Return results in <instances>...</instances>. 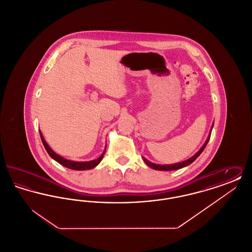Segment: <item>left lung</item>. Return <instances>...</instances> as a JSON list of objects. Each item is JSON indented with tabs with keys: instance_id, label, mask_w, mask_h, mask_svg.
I'll use <instances>...</instances> for the list:
<instances>
[{
	"instance_id": "1",
	"label": "left lung",
	"mask_w": 252,
	"mask_h": 252,
	"mask_svg": "<svg viewBox=\"0 0 252 252\" xmlns=\"http://www.w3.org/2000/svg\"><path fill=\"white\" fill-rule=\"evenodd\" d=\"M212 128H213V127H212ZM211 132H212V130H211ZM210 137H211V134H210V136L208 137V139H207L206 143L203 144V146L200 148V150H199L195 155H193L192 158H188L187 160H184V161H182V162L171 164V165H159V164L152 163V162H150L149 160H147L146 158H144V162H145L149 167L153 168V169H155V170H159V171H172V170H178V169H180V168L185 167V166L191 164L192 161H194V160L196 159V158L202 153V151L205 149L206 145H207L209 140H210Z\"/></svg>"
}]
</instances>
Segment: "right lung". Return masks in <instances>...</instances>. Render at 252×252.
Segmentation results:
<instances>
[{
	"label": "right lung",
	"mask_w": 252,
	"mask_h": 252,
	"mask_svg": "<svg viewBox=\"0 0 252 252\" xmlns=\"http://www.w3.org/2000/svg\"><path fill=\"white\" fill-rule=\"evenodd\" d=\"M39 135H40V139H41V142L44 145L47 153H48L50 157L52 158H54L56 161H58L59 163H60L61 165L65 166V167L70 168L72 170H90L92 168L95 167L96 165H98V163L102 160L103 157L105 155V152H106V148H105V151L103 152V154L101 156L99 157L98 158L94 159V160H91V161H83V162H78V161H72V160H69V159H66L62 157H60V155H58L57 153H55L49 146L47 143L45 142L41 132L39 130Z\"/></svg>",
	"instance_id": "add662e5"
}]
</instances>
